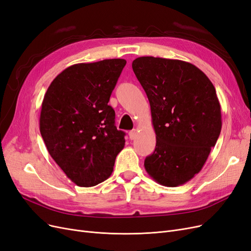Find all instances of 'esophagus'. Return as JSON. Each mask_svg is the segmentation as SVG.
Returning a JSON list of instances; mask_svg holds the SVG:
<instances>
[{
  "mask_svg": "<svg viewBox=\"0 0 251 251\" xmlns=\"http://www.w3.org/2000/svg\"><path fill=\"white\" fill-rule=\"evenodd\" d=\"M136 136H137V129L134 128V129H132V131L128 132V137H129V139H131V140H134Z\"/></svg>",
  "mask_w": 251,
  "mask_h": 251,
  "instance_id": "34e87169",
  "label": "esophagus"
}]
</instances>
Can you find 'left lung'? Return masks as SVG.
Returning a JSON list of instances; mask_svg holds the SVG:
<instances>
[{
  "instance_id": "obj_1",
  "label": "left lung",
  "mask_w": 251,
  "mask_h": 251,
  "mask_svg": "<svg viewBox=\"0 0 251 251\" xmlns=\"http://www.w3.org/2000/svg\"><path fill=\"white\" fill-rule=\"evenodd\" d=\"M132 67L150 100L157 139L145 170L160 185H183L201 170L221 132L214 85L181 60L139 57Z\"/></svg>"
}]
</instances>
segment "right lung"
<instances>
[{"mask_svg": "<svg viewBox=\"0 0 251 251\" xmlns=\"http://www.w3.org/2000/svg\"><path fill=\"white\" fill-rule=\"evenodd\" d=\"M126 61L106 59L74 64L50 83L42 100L39 128L50 157L80 187H92L112 174L125 135L108 105Z\"/></svg>", "mask_w": 251, "mask_h": 251, "instance_id": "add662e5", "label": "right lung"}]
</instances>
